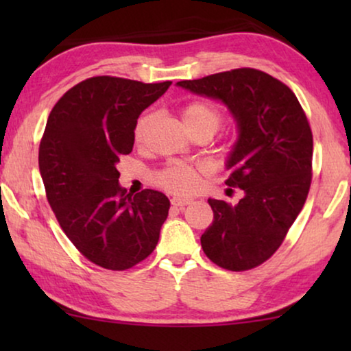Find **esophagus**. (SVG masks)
<instances>
[{"mask_svg": "<svg viewBox=\"0 0 351 351\" xmlns=\"http://www.w3.org/2000/svg\"><path fill=\"white\" fill-rule=\"evenodd\" d=\"M172 206H174L176 209H185V206H189L191 203L190 198H180V196H174V198L171 199Z\"/></svg>", "mask_w": 351, "mask_h": 351, "instance_id": "1", "label": "esophagus"}]
</instances>
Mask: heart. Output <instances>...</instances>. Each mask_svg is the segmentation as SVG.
<instances>
[{
  "label": "heart",
  "mask_w": 351,
  "mask_h": 351,
  "mask_svg": "<svg viewBox=\"0 0 351 351\" xmlns=\"http://www.w3.org/2000/svg\"><path fill=\"white\" fill-rule=\"evenodd\" d=\"M153 119V113H145L143 117L137 121L136 131V141L141 142L148 124ZM182 119H184L185 128L189 131L199 132L206 131L214 134L217 131L220 123H222V114L213 104L201 102V100H195V102L186 104L182 108ZM158 182L167 190L177 191V193H190L198 189L199 185V171L196 167H191L189 165H182V162H174V165L167 166L165 171L158 176Z\"/></svg>",
  "instance_id": "heart-1"
}]
</instances>
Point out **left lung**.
Returning <instances> with one entry per match:
<instances>
[{
	"mask_svg": "<svg viewBox=\"0 0 351 351\" xmlns=\"http://www.w3.org/2000/svg\"><path fill=\"white\" fill-rule=\"evenodd\" d=\"M177 86L219 100L237 123L225 169L227 185L244 196L234 206L208 199L214 222L201 247L215 265L251 270L275 254L304 208L313 156L310 124L295 94L261 70L238 69Z\"/></svg>",
	"mask_w": 351,
	"mask_h": 351,
	"instance_id": "8db88e82",
	"label": "left lung"
}]
</instances>
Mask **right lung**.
<instances>
[{
	"label": "right lung",
	"instance_id": "1",
	"mask_svg": "<svg viewBox=\"0 0 351 351\" xmlns=\"http://www.w3.org/2000/svg\"><path fill=\"white\" fill-rule=\"evenodd\" d=\"M169 86L95 76L66 90L47 118L38 158L47 201L75 247L107 270L150 256L169 213L161 191L126 195L117 169L137 118Z\"/></svg>",
	"mask_w": 351,
	"mask_h": 351
}]
</instances>
